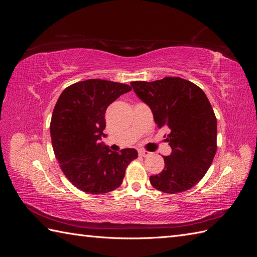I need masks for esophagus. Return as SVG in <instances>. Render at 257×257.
I'll use <instances>...</instances> for the list:
<instances>
[{
    "label": "esophagus",
    "instance_id": "obj_1",
    "mask_svg": "<svg viewBox=\"0 0 257 257\" xmlns=\"http://www.w3.org/2000/svg\"><path fill=\"white\" fill-rule=\"evenodd\" d=\"M138 153H139V155H141V157H144V158L149 157V155L151 154V152H149V151H146V150H141V151H139Z\"/></svg>",
    "mask_w": 257,
    "mask_h": 257
}]
</instances>
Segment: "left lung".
<instances>
[{
    "instance_id": "obj_1",
    "label": "left lung",
    "mask_w": 257,
    "mask_h": 257,
    "mask_svg": "<svg viewBox=\"0 0 257 257\" xmlns=\"http://www.w3.org/2000/svg\"><path fill=\"white\" fill-rule=\"evenodd\" d=\"M136 95L150 107L158 127L167 126L172 153L161 174L150 176L157 190L176 194L199 182L216 152V118L204 91L180 77L131 83Z\"/></svg>"
}]
</instances>
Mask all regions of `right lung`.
Here are the masks:
<instances>
[{
    "instance_id": "right-lung-1",
    "label": "right lung",
    "mask_w": 257,
    "mask_h": 257,
    "mask_svg": "<svg viewBox=\"0 0 257 257\" xmlns=\"http://www.w3.org/2000/svg\"><path fill=\"white\" fill-rule=\"evenodd\" d=\"M131 85L88 79L67 87L52 112V148L62 172L77 189L104 194L122 184L127 165L137 158L132 148L114 152L102 141L107 107Z\"/></svg>"
}]
</instances>
